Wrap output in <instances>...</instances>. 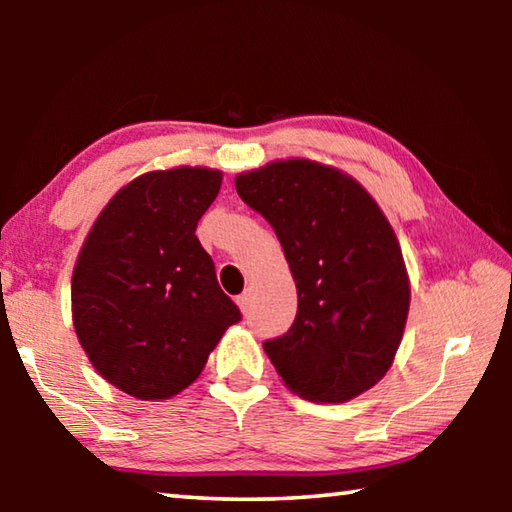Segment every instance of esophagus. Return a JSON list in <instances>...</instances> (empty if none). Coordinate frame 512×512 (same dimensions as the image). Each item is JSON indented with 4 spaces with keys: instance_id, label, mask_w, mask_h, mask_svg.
Instances as JSON below:
<instances>
[{
    "instance_id": "34e87169",
    "label": "esophagus",
    "mask_w": 512,
    "mask_h": 512,
    "mask_svg": "<svg viewBox=\"0 0 512 512\" xmlns=\"http://www.w3.org/2000/svg\"><path fill=\"white\" fill-rule=\"evenodd\" d=\"M237 305H239V309L246 314L248 307H250V293H241V296L237 298Z\"/></svg>"
}]
</instances>
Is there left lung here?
Instances as JSON below:
<instances>
[{
	"instance_id": "8db88e82",
	"label": "left lung",
	"mask_w": 512,
	"mask_h": 512,
	"mask_svg": "<svg viewBox=\"0 0 512 512\" xmlns=\"http://www.w3.org/2000/svg\"><path fill=\"white\" fill-rule=\"evenodd\" d=\"M241 201L273 225L298 289V314L266 341L284 386L309 402L366 393L393 366L411 305L395 230L361 183L307 158L235 178Z\"/></svg>"
}]
</instances>
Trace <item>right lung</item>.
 Listing matches in <instances>:
<instances>
[{
	"mask_svg": "<svg viewBox=\"0 0 512 512\" xmlns=\"http://www.w3.org/2000/svg\"><path fill=\"white\" fill-rule=\"evenodd\" d=\"M221 180L210 167L142 173L110 198L76 257L81 348L108 384L137 400H169L192 386L241 320L196 237Z\"/></svg>",
	"mask_w": 512,
	"mask_h": 512,
	"instance_id": "obj_1",
	"label": "right lung"
}]
</instances>
